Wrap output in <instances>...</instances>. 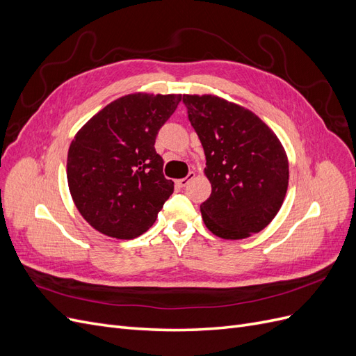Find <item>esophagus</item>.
I'll return each mask as SVG.
<instances>
[{
  "label": "esophagus",
  "mask_w": 356,
  "mask_h": 356,
  "mask_svg": "<svg viewBox=\"0 0 356 356\" xmlns=\"http://www.w3.org/2000/svg\"><path fill=\"white\" fill-rule=\"evenodd\" d=\"M196 177V174H195V172H188V175L186 177V178H181V179H177L175 181V184L179 187V188H184V187H187V184H188V182L193 179V178H195Z\"/></svg>",
  "instance_id": "34e87169"
}]
</instances>
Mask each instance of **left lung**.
Segmentation results:
<instances>
[{"label": "left lung", "instance_id": "1", "mask_svg": "<svg viewBox=\"0 0 356 356\" xmlns=\"http://www.w3.org/2000/svg\"><path fill=\"white\" fill-rule=\"evenodd\" d=\"M207 156L212 191L200 204L207 227L245 239L267 227L288 188V160L276 135L254 113L212 95L182 96Z\"/></svg>", "mask_w": 356, "mask_h": 356}]
</instances>
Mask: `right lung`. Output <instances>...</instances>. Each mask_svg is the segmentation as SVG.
Returning <instances> with one entry per match:
<instances>
[{
    "instance_id": "1",
    "label": "right lung",
    "mask_w": 356,
    "mask_h": 356,
    "mask_svg": "<svg viewBox=\"0 0 356 356\" xmlns=\"http://www.w3.org/2000/svg\"><path fill=\"white\" fill-rule=\"evenodd\" d=\"M181 95L134 93L105 106L70 145L67 178L83 218L102 234L134 239L154 224L174 193L156 136Z\"/></svg>"
}]
</instances>
